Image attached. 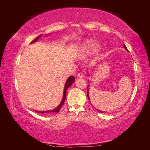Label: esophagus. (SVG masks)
<instances>
[{
  "mask_svg": "<svg viewBox=\"0 0 150 150\" xmlns=\"http://www.w3.org/2000/svg\"><path fill=\"white\" fill-rule=\"evenodd\" d=\"M78 78H83L84 77V74L82 73V72H79V73L78 74Z\"/></svg>",
  "mask_w": 150,
  "mask_h": 150,
  "instance_id": "esophagus-1",
  "label": "esophagus"
}]
</instances>
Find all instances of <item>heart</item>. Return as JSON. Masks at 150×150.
I'll return each instance as SVG.
<instances>
[{
    "label": "heart",
    "mask_w": 150,
    "mask_h": 150,
    "mask_svg": "<svg viewBox=\"0 0 150 150\" xmlns=\"http://www.w3.org/2000/svg\"><path fill=\"white\" fill-rule=\"evenodd\" d=\"M98 47V44L94 40L89 39H88L84 44L81 49V52L83 55H89L93 53Z\"/></svg>",
    "instance_id": "obj_1"
}]
</instances>
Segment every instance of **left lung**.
<instances>
[{
	"mask_svg": "<svg viewBox=\"0 0 150 150\" xmlns=\"http://www.w3.org/2000/svg\"><path fill=\"white\" fill-rule=\"evenodd\" d=\"M124 47H125V49L126 50H127V51H128V49H127V48H126V47L125 46V45H124ZM89 75V74H88ZM88 87L89 86H88V89H87V96H88V99H89V90H88ZM89 101H90V100H89ZM91 103V102H90ZM98 111H99V112H103V111H99V110H98Z\"/></svg>",
	"mask_w": 150,
	"mask_h": 150,
	"instance_id": "left-lung-1",
	"label": "left lung"
}]
</instances>
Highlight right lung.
I'll return each instance as SVG.
<instances>
[{"mask_svg": "<svg viewBox=\"0 0 150 150\" xmlns=\"http://www.w3.org/2000/svg\"><path fill=\"white\" fill-rule=\"evenodd\" d=\"M40 36H38V37L36 38L35 40H34L33 42H31V43H33V42H35L37 41V40L39 39ZM75 80V78L73 76H69V78H68V79H67L66 82V84H65V86H64V95H63V98H62V101L60 103L59 105L56 108L54 109V110H50V111H35V112H39V113H42V114H44V113H50V112H58L59 111L60 109L61 108V107L62 106L63 104H64V103L65 101V99H66V92H67V89H68V88H69L70 86L72 85V84L74 83V81Z\"/></svg>", "mask_w": 150, "mask_h": 150, "instance_id": "add662e5", "label": "right lung"}]
</instances>
